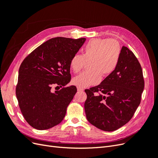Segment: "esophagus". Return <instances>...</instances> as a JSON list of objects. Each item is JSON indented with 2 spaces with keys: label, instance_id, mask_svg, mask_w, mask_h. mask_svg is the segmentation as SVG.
<instances>
[{
  "label": "esophagus",
  "instance_id": "obj_1",
  "mask_svg": "<svg viewBox=\"0 0 158 158\" xmlns=\"http://www.w3.org/2000/svg\"><path fill=\"white\" fill-rule=\"evenodd\" d=\"M77 90L78 91V92H82V91H84V89L82 88H80V87H77Z\"/></svg>",
  "mask_w": 158,
  "mask_h": 158
}]
</instances>
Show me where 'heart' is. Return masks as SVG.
<instances>
[{"instance_id": "1", "label": "heart", "mask_w": 158, "mask_h": 158, "mask_svg": "<svg viewBox=\"0 0 158 158\" xmlns=\"http://www.w3.org/2000/svg\"><path fill=\"white\" fill-rule=\"evenodd\" d=\"M121 47L113 39H93L85 45L83 54H76L70 61V67L78 73L85 63L89 62V70L83 72L73 79V83L80 88L98 84L102 77L111 74L118 64Z\"/></svg>"}]
</instances>
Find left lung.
<instances>
[{"label": "left lung", "instance_id": "8db88e82", "mask_svg": "<svg viewBox=\"0 0 158 158\" xmlns=\"http://www.w3.org/2000/svg\"><path fill=\"white\" fill-rule=\"evenodd\" d=\"M144 88L140 64L125 46L121 49L117 69L99 85L85 89L84 103L88 121L104 131H114L125 125L139 106ZM95 92L103 95H95Z\"/></svg>", "mask_w": 158, "mask_h": 158}]
</instances>
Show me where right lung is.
Returning <instances> with one entry per match:
<instances>
[{"instance_id": "obj_1", "label": "right lung", "mask_w": 158, "mask_h": 158, "mask_svg": "<svg viewBox=\"0 0 158 158\" xmlns=\"http://www.w3.org/2000/svg\"><path fill=\"white\" fill-rule=\"evenodd\" d=\"M85 38L55 37L33 50L23 60L16 94L21 112L30 125L46 130L59 124L77 89L64 87L71 79L70 61L83 45Z\"/></svg>"}]
</instances>
